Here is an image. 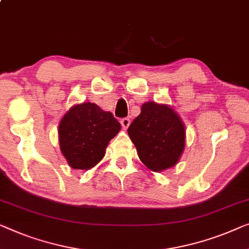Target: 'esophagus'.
<instances>
[{"instance_id": "1", "label": "esophagus", "mask_w": 249, "mask_h": 249, "mask_svg": "<svg viewBox=\"0 0 249 249\" xmlns=\"http://www.w3.org/2000/svg\"><path fill=\"white\" fill-rule=\"evenodd\" d=\"M120 124H121V125H122V128L124 129H127L129 125H130V119L129 118H124V119H121L120 120Z\"/></svg>"}]
</instances>
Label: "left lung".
I'll return each mask as SVG.
<instances>
[{
  "label": "left lung",
  "instance_id": "obj_1",
  "mask_svg": "<svg viewBox=\"0 0 249 249\" xmlns=\"http://www.w3.org/2000/svg\"><path fill=\"white\" fill-rule=\"evenodd\" d=\"M128 135L140 160L153 172L175 166L185 147V125L181 118L173 107L153 101L142 104Z\"/></svg>",
  "mask_w": 249,
  "mask_h": 249
}]
</instances>
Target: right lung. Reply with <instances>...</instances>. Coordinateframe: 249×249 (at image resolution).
<instances>
[{
    "instance_id": "1",
    "label": "right lung",
    "mask_w": 249,
    "mask_h": 249,
    "mask_svg": "<svg viewBox=\"0 0 249 249\" xmlns=\"http://www.w3.org/2000/svg\"><path fill=\"white\" fill-rule=\"evenodd\" d=\"M120 129L113 114L95 103L76 104L58 125L60 151L71 168L88 171L104 157L109 142Z\"/></svg>"
}]
</instances>
